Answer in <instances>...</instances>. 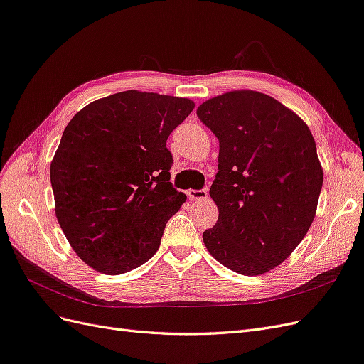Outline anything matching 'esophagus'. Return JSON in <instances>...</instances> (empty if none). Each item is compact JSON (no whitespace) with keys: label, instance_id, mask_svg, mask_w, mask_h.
Wrapping results in <instances>:
<instances>
[{"label":"esophagus","instance_id":"esophagus-1","mask_svg":"<svg viewBox=\"0 0 364 364\" xmlns=\"http://www.w3.org/2000/svg\"><path fill=\"white\" fill-rule=\"evenodd\" d=\"M186 196L190 197V200H205L208 199V191L206 190H188Z\"/></svg>","mask_w":364,"mask_h":364}]
</instances>
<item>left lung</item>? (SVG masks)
<instances>
[{
  "mask_svg": "<svg viewBox=\"0 0 364 364\" xmlns=\"http://www.w3.org/2000/svg\"><path fill=\"white\" fill-rule=\"evenodd\" d=\"M197 117L220 142L209 190L218 220L203 243L230 270L266 273L290 257L314 220L323 183L314 138L289 107L250 90L209 98Z\"/></svg>",
  "mask_w": 364,
  "mask_h": 364,
  "instance_id": "obj_1",
  "label": "left lung"
}]
</instances>
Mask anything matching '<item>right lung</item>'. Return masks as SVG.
<instances>
[{
    "mask_svg": "<svg viewBox=\"0 0 364 364\" xmlns=\"http://www.w3.org/2000/svg\"><path fill=\"white\" fill-rule=\"evenodd\" d=\"M193 109L190 98L132 90L98 98L65 127L50 165L54 211L94 270L121 274L156 253L186 200L168 182L167 139Z\"/></svg>",
    "mask_w": 364,
    "mask_h": 364,
    "instance_id": "obj_1",
    "label": "right lung"
}]
</instances>
